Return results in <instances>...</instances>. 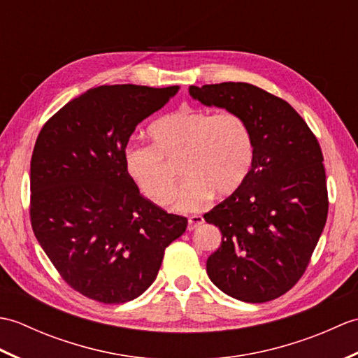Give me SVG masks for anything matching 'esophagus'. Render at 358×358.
Here are the masks:
<instances>
[{
    "label": "esophagus",
    "mask_w": 358,
    "mask_h": 358,
    "mask_svg": "<svg viewBox=\"0 0 358 358\" xmlns=\"http://www.w3.org/2000/svg\"><path fill=\"white\" fill-rule=\"evenodd\" d=\"M203 222H204L203 215H199V214L191 215V217H189V220H187V229L192 231V229H195L196 226H200Z\"/></svg>",
    "instance_id": "obj_1"
}]
</instances>
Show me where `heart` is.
<instances>
[{"label": "heart", "instance_id": "1", "mask_svg": "<svg viewBox=\"0 0 358 358\" xmlns=\"http://www.w3.org/2000/svg\"><path fill=\"white\" fill-rule=\"evenodd\" d=\"M152 144H129L126 171L141 194L159 206L173 199L178 164L185 175L177 208L195 210L214 196L229 195L245 181L254 162V135L234 110L212 113L192 106L157 120Z\"/></svg>", "mask_w": 358, "mask_h": 358}]
</instances>
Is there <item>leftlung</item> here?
<instances>
[{"mask_svg": "<svg viewBox=\"0 0 358 358\" xmlns=\"http://www.w3.org/2000/svg\"><path fill=\"white\" fill-rule=\"evenodd\" d=\"M189 92L203 104L240 113L254 135L248 177L204 214L223 235L208 258V275L241 301L278 299L308 269L328 218L320 144L291 104L249 83L191 86Z\"/></svg>", "mask_w": 358, "mask_h": 358, "instance_id": "1", "label": "left lung"}]
</instances>
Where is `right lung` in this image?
<instances>
[{
  "label": "right lung",
  "mask_w": 358,
  "mask_h": 358,
  "mask_svg": "<svg viewBox=\"0 0 358 358\" xmlns=\"http://www.w3.org/2000/svg\"><path fill=\"white\" fill-rule=\"evenodd\" d=\"M178 86H100L73 98L41 127L30 159V223L59 275L106 305L154 283L164 250L187 218L144 199L126 171L135 127Z\"/></svg>",
  "instance_id": "1"
}]
</instances>
